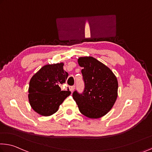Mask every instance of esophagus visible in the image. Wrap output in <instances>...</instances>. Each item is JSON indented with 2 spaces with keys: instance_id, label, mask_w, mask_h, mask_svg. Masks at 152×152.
<instances>
[{
  "instance_id": "34e87169",
  "label": "esophagus",
  "mask_w": 152,
  "mask_h": 152,
  "mask_svg": "<svg viewBox=\"0 0 152 152\" xmlns=\"http://www.w3.org/2000/svg\"><path fill=\"white\" fill-rule=\"evenodd\" d=\"M69 91H73L74 90V88H75V86H69Z\"/></svg>"
}]
</instances>
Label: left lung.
I'll return each instance as SVG.
<instances>
[{
	"instance_id": "obj_1",
	"label": "left lung",
	"mask_w": 152,
	"mask_h": 152,
	"mask_svg": "<svg viewBox=\"0 0 152 152\" xmlns=\"http://www.w3.org/2000/svg\"><path fill=\"white\" fill-rule=\"evenodd\" d=\"M79 66L85 83L83 93L72 96L80 112L90 118H99L112 109L118 96V84L110 68L93 57H80Z\"/></svg>"
}]
</instances>
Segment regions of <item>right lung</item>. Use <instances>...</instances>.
<instances>
[{"instance_id": "obj_1", "label": "right lung", "mask_w": 152, "mask_h": 152, "mask_svg": "<svg viewBox=\"0 0 152 152\" xmlns=\"http://www.w3.org/2000/svg\"><path fill=\"white\" fill-rule=\"evenodd\" d=\"M64 64L46 65L32 76L29 84V102L33 110L42 115H50L58 110L65 99L70 95L69 88L62 91L68 76Z\"/></svg>"}]
</instances>
